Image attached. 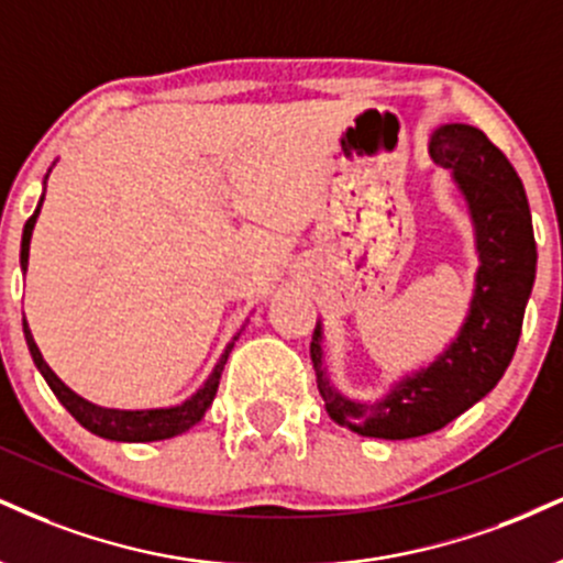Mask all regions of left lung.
Instances as JSON below:
<instances>
[{
  "label": "left lung",
  "instance_id": "1",
  "mask_svg": "<svg viewBox=\"0 0 563 563\" xmlns=\"http://www.w3.org/2000/svg\"><path fill=\"white\" fill-rule=\"evenodd\" d=\"M430 157L451 170L475 239L477 273L456 335L430 364L398 377L383 396L356 398L338 388L324 358V330L311 335L317 388L328 415L362 438L409 440L453 422L496 388L521 335L534 286L538 249L525 186L504 152L475 125L445 123L430 135Z\"/></svg>",
  "mask_w": 563,
  "mask_h": 563
}]
</instances>
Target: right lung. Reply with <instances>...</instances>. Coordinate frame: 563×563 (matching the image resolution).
<instances>
[{"mask_svg":"<svg viewBox=\"0 0 563 563\" xmlns=\"http://www.w3.org/2000/svg\"><path fill=\"white\" fill-rule=\"evenodd\" d=\"M52 167H49V173H52ZM49 173L44 175V186H46V178H49ZM44 191H46V188H44ZM42 205H44V194H42V199H38L36 212L29 217V222H25V228H23V241H20V269H23V273H29L31 235H33V228H36ZM243 328H246V324H243ZM243 328L233 335V341H230L228 346L222 349V354H220V358H217L212 372L207 375V380L201 383L199 390L191 393L186 401L173 404V406H152V409H110V406L91 404L88 398L78 396L76 390L67 388V385L59 380L57 375H54L49 364L44 362V356H42V351H38L36 341H33L29 322L23 320L25 343H29L33 364H36V369L44 375V380L52 388L54 396H57V401L63 404L65 409L70 411V415L76 417L88 432H93V435L107 438V440H118V443H152V440H167V438L183 435L186 430H191L194 424L207 415L209 406H212L214 396H217V388H220L222 369H225L230 351H233L235 341H239V335L243 333Z\"/></svg>","mask_w":563,"mask_h":563,"instance_id":"obj_1","label":"right lung"}]
</instances>
